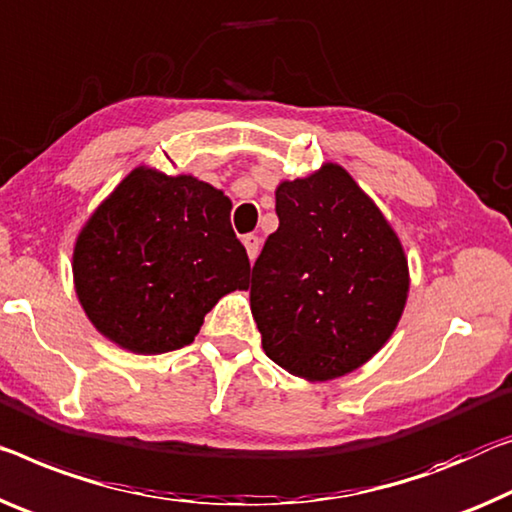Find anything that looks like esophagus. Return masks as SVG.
I'll list each match as a JSON object with an SVG mask.
<instances>
[{"instance_id":"1","label":"esophagus","mask_w":512,"mask_h":512,"mask_svg":"<svg viewBox=\"0 0 512 512\" xmlns=\"http://www.w3.org/2000/svg\"><path fill=\"white\" fill-rule=\"evenodd\" d=\"M242 242H245V247H247L249 261L254 263L256 256H258V251H261V240H258L256 235H245V238H242Z\"/></svg>"}]
</instances>
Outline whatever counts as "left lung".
I'll return each instance as SVG.
<instances>
[{
    "label": "left lung",
    "instance_id": "left-lung-1",
    "mask_svg": "<svg viewBox=\"0 0 512 512\" xmlns=\"http://www.w3.org/2000/svg\"><path fill=\"white\" fill-rule=\"evenodd\" d=\"M279 229L251 270V313L274 364L336 380L377 355L410 293L396 231L341 164L281 180Z\"/></svg>",
    "mask_w": 512,
    "mask_h": 512
}]
</instances>
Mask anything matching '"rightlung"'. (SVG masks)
Here are the masks:
<instances>
[{
	"label": "right lung",
	"mask_w": 512,
	"mask_h": 512,
	"mask_svg": "<svg viewBox=\"0 0 512 512\" xmlns=\"http://www.w3.org/2000/svg\"><path fill=\"white\" fill-rule=\"evenodd\" d=\"M231 208L194 176L132 169L75 240V293L91 325L135 355L190 345L212 306L247 290Z\"/></svg>",
	"instance_id": "add662e5"
}]
</instances>
